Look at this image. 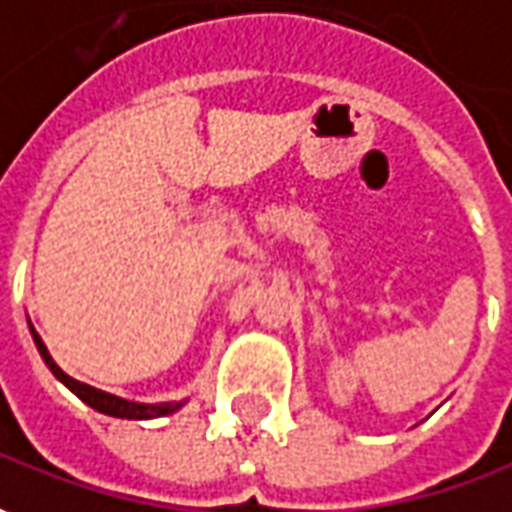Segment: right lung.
<instances>
[{
	"label": "right lung",
	"mask_w": 512,
	"mask_h": 512,
	"mask_svg": "<svg viewBox=\"0 0 512 512\" xmlns=\"http://www.w3.org/2000/svg\"><path fill=\"white\" fill-rule=\"evenodd\" d=\"M33 331V340L35 348H38V354L41 359L47 362V368L55 373V379H61L69 390H72L74 396L80 398V401H86L88 407H94L97 412H105V415H114V418H128V421H147V418H161V415H169V412L181 410L183 401H167V404H136V401H125V398L111 396V393H102L97 387H91V384H83L72 379L69 373H63L58 365H55V359L49 357L47 345L44 340L38 337V331L30 326Z\"/></svg>",
	"instance_id": "obj_1"
}]
</instances>
